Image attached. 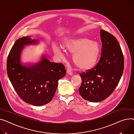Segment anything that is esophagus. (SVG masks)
Masks as SVG:
<instances>
[{"label":"esophagus","instance_id":"1","mask_svg":"<svg viewBox=\"0 0 134 134\" xmlns=\"http://www.w3.org/2000/svg\"><path fill=\"white\" fill-rule=\"evenodd\" d=\"M66 72H67V74L70 75H72L73 74L72 72L71 71V70L69 68H68L67 70H66Z\"/></svg>","mask_w":134,"mask_h":134}]
</instances>
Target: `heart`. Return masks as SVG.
Wrapping results in <instances>:
<instances>
[{
    "instance_id": "1",
    "label": "heart",
    "mask_w": 134,
    "mask_h": 134,
    "mask_svg": "<svg viewBox=\"0 0 134 134\" xmlns=\"http://www.w3.org/2000/svg\"><path fill=\"white\" fill-rule=\"evenodd\" d=\"M63 47L66 51L73 54L74 63L82 71L90 70L96 64L101 50L98 43L85 37L71 39L63 45ZM53 50L60 58H65V54L58 47L54 46Z\"/></svg>"
}]
</instances>
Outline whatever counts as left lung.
I'll use <instances>...</instances> for the list:
<instances>
[{
    "mask_svg": "<svg viewBox=\"0 0 134 134\" xmlns=\"http://www.w3.org/2000/svg\"><path fill=\"white\" fill-rule=\"evenodd\" d=\"M102 51L99 62L93 68L79 74L82 84L78 89L83 99L93 102L105 99L119 84L124 70V56L117 39L100 30Z\"/></svg>",
    "mask_w": 134,
    "mask_h": 134,
    "instance_id": "obj_1",
    "label": "left lung"
}]
</instances>
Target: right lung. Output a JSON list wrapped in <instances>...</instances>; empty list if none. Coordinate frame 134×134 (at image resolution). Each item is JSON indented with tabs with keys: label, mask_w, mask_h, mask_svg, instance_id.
Masks as SVG:
<instances>
[{
	"label": "right lung",
	"mask_w": 134,
	"mask_h": 134,
	"mask_svg": "<svg viewBox=\"0 0 134 134\" xmlns=\"http://www.w3.org/2000/svg\"><path fill=\"white\" fill-rule=\"evenodd\" d=\"M37 43L28 36L15 41L7 57V72L19 97L27 103L39 106L52 100L58 80L65 76L66 70L61 63L50 62L45 57L36 64L22 65L20 56L24 46Z\"/></svg>",
	"instance_id": "right-lung-1"
}]
</instances>
